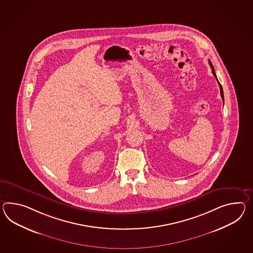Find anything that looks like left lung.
Wrapping results in <instances>:
<instances>
[{
  "mask_svg": "<svg viewBox=\"0 0 253 253\" xmlns=\"http://www.w3.org/2000/svg\"><path fill=\"white\" fill-rule=\"evenodd\" d=\"M210 62V68H211V69H212V73H213V75L215 76V78L216 79V73H215V69H214V67H213V65H212V63H211V61ZM216 81H217V79H216ZM217 82H218V81H217ZM218 86H219V88H220V94H221V98L222 99H223V102H224V95H223V88H222V86L220 85V83L218 82Z\"/></svg>",
  "mask_w": 253,
  "mask_h": 253,
  "instance_id": "8db88e82",
  "label": "left lung"
}]
</instances>
